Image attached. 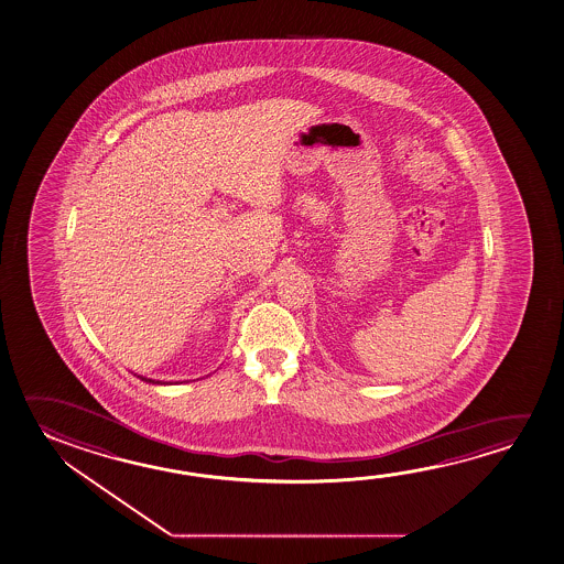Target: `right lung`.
Here are the masks:
<instances>
[{
	"label": "right lung",
	"mask_w": 564,
	"mask_h": 564,
	"mask_svg": "<svg viewBox=\"0 0 564 564\" xmlns=\"http://www.w3.org/2000/svg\"><path fill=\"white\" fill-rule=\"evenodd\" d=\"M141 380H144V382H152V384H162V382H154L151 378H143V376H141Z\"/></svg>",
	"instance_id": "right-lung-1"
}]
</instances>
